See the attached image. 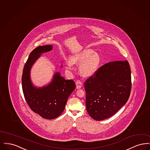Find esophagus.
Segmentation results:
<instances>
[{
  "instance_id": "1",
  "label": "esophagus",
  "mask_w": 150,
  "mask_h": 150,
  "mask_svg": "<svg viewBox=\"0 0 150 150\" xmlns=\"http://www.w3.org/2000/svg\"><path fill=\"white\" fill-rule=\"evenodd\" d=\"M76 88L77 89H80L83 86V82L81 80H78L76 81Z\"/></svg>"
}]
</instances>
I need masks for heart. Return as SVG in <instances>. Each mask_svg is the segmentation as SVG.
I'll return each mask as SVG.
<instances>
[{
  "instance_id": "1",
  "label": "heart",
  "mask_w": 150,
  "mask_h": 150,
  "mask_svg": "<svg viewBox=\"0 0 150 150\" xmlns=\"http://www.w3.org/2000/svg\"><path fill=\"white\" fill-rule=\"evenodd\" d=\"M72 64H80L79 70L80 74L84 77H88L93 75L97 70L100 66V57L98 54L94 53L93 50H86L71 57V61L66 62L67 69H72Z\"/></svg>"
}]
</instances>
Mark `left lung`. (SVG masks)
<instances>
[{
    "label": "left lung",
    "instance_id": "left-lung-1",
    "mask_svg": "<svg viewBox=\"0 0 150 150\" xmlns=\"http://www.w3.org/2000/svg\"><path fill=\"white\" fill-rule=\"evenodd\" d=\"M86 108L93 119L101 121L116 114L128 100L131 70L127 61L107 63L84 83Z\"/></svg>",
    "mask_w": 150,
    "mask_h": 150
}]
</instances>
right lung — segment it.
I'll return each mask as SVG.
<instances>
[{"instance_id": "obj_1", "label": "right lung", "mask_w": 150, "mask_h": 150, "mask_svg": "<svg viewBox=\"0 0 150 150\" xmlns=\"http://www.w3.org/2000/svg\"><path fill=\"white\" fill-rule=\"evenodd\" d=\"M52 50V45L39 46L33 50L25 63L22 76V86L25 100L31 110L47 119H53L64 110L67 100L75 88L73 80H66L57 72L49 85L37 88L33 86L30 69L36 60L45 52Z\"/></svg>"}]
</instances>
